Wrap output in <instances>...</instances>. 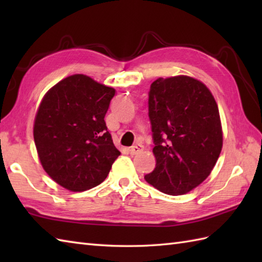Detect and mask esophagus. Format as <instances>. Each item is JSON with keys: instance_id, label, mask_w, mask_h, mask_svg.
<instances>
[{"instance_id": "obj_1", "label": "esophagus", "mask_w": 262, "mask_h": 262, "mask_svg": "<svg viewBox=\"0 0 262 262\" xmlns=\"http://www.w3.org/2000/svg\"><path fill=\"white\" fill-rule=\"evenodd\" d=\"M143 151V146L141 145V144H136L135 146H133L129 148V153L130 155H136L138 153H141Z\"/></svg>"}]
</instances>
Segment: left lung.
Returning a JSON list of instances; mask_svg holds the SVG:
<instances>
[{
	"mask_svg": "<svg viewBox=\"0 0 262 262\" xmlns=\"http://www.w3.org/2000/svg\"><path fill=\"white\" fill-rule=\"evenodd\" d=\"M148 117L157 165L144 179L172 196L189 192L210 174L223 146L213 94L192 77H160L149 88Z\"/></svg>",
	"mask_w": 262,
	"mask_h": 262,
	"instance_id": "obj_1",
	"label": "left lung"
}]
</instances>
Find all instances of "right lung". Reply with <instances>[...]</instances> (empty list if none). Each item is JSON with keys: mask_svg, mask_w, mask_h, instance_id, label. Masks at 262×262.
<instances>
[{"mask_svg": "<svg viewBox=\"0 0 262 262\" xmlns=\"http://www.w3.org/2000/svg\"><path fill=\"white\" fill-rule=\"evenodd\" d=\"M116 90L83 74L49 90L39 105L33 138L43 170L71 191H85L107 178L120 152L104 116Z\"/></svg>", "mask_w": 262, "mask_h": 262, "instance_id": "1", "label": "right lung"}]
</instances>
